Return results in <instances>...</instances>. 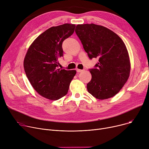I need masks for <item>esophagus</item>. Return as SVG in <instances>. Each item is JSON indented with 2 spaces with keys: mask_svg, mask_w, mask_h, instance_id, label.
<instances>
[{
  "mask_svg": "<svg viewBox=\"0 0 149 149\" xmlns=\"http://www.w3.org/2000/svg\"><path fill=\"white\" fill-rule=\"evenodd\" d=\"M76 70H77V72H82V71H83V70H82V69H76Z\"/></svg>",
  "mask_w": 149,
  "mask_h": 149,
  "instance_id": "34e87169",
  "label": "esophagus"
}]
</instances>
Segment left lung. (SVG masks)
<instances>
[{
    "instance_id": "8db88e82",
    "label": "left lung",
    "mask_w": 149,
    "mask_h": 149,
    "mask_svg": "<svg viewBox=\"0 0 149 149\" xmlns=\"http://www.w3.org/2000/svg\"><path fill=\"white\" fill-rule=\"evenodd\" d=\"M75 33L89 58H98L95 68L89 69L92 79L88 91L99 100L115 96L130 71L129 53L122 39L111 29L93 23L77 25Z\"/></svg>"
}]
</instances>
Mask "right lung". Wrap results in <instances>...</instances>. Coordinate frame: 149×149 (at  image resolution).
Returning a JSON list of instances; mask_svg holds the SVG:
<instances>
[{"instance_id":"1","label":"right lung","mask_w":149,"mask_h":149,"mask_svg":"<svg viewBox=\"0 0 149 149\" xmlns=\"http://www.w3.org/2000/svg\"><path fill=\"white\" fill-rule=\"evenodd\" d=\"M75 25L65 23L51 27L38 36L28 49L23 61L31 84L42 97L57 100L67 94L76 70L61 69L62 43L71 36Z\"/></svg>"}]
</instances>
